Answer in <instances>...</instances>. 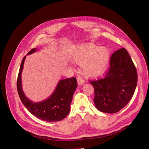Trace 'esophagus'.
<instances>
[{
    "label": "esophagus",
    "instance_id": "esophagus-1",
    "mask_svg": "<svg viewBox=\"0 0 149 149\" xmlns=\"http://www.w3.org/2000/svg\"><path fill=\"white\" fill-rule=\"evenodd\" d=\"M77 83H78V84H79V86H81V85L84 84V80L80 77L78 78V79H77Z\"/></svg>",
    "mask_w": 149,
    "mask_h": 149
}]
</instances>
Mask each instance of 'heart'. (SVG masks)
I'll return each instance as SVG.
<instances>
[{
    "label": "heart",
    "instance_id": "heart-1",
    "mask_svg": "<svg viewBox=\"0 0 149 149\" xmlns=\"http://www.w3.org/2000/svg\"><path fill=\"white\" fill-rule=\"evenodd\" d=\"M111 54L105 47H99L92 43H84L76 46L72 54V60L81 65L82 72L89 78L103 75L110 63Z\"/></svg>",
    "mask_w": 149,
    "mask_h": 149
}]
</instances>
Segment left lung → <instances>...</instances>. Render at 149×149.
I'll return each instance as SVG.
<instances>
[{
  "instance_id": "left-lung-1",
  "label": "left lung",
  "mask_w": 149,
  "mask_h": 149,
  "mask_svg": "<svg viewBox=\"0 0 149 149\" xmlns=\"http://www.w3.org/2000/svg\"><path fill=\"white\" fill-rule=\"evenodd\" d=\"M136 68L125 48L115 51L104 79L90 83L94 88L93 101L98 111L107 113L119 112L129 102L136 87Z\"/></svg>"
}]
</instances>
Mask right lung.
I'll use <instances>...</instances> for the list:
<instances>
[{"mask_svg":"<svg viewBox=\"0 0 149 149\" xmlns=\"http://www.w3.org/2000/svg\"><path fill=\"white\" fill-rule=\"evenodd\" d=\"M37 49H31L27 55L36 52ZM26 56L23 58L19 69L17 88L20 99L29 112L38 118L48 122L59 121L69 114L74 93L77 87L75 77L60 80L50 97L39 102H33L25 95L22 89V72Z\"/></svg>","mask_w":149,"mask_h":149,"instance_id":"right-lung-1","label":"right lung"}]
</instances>
